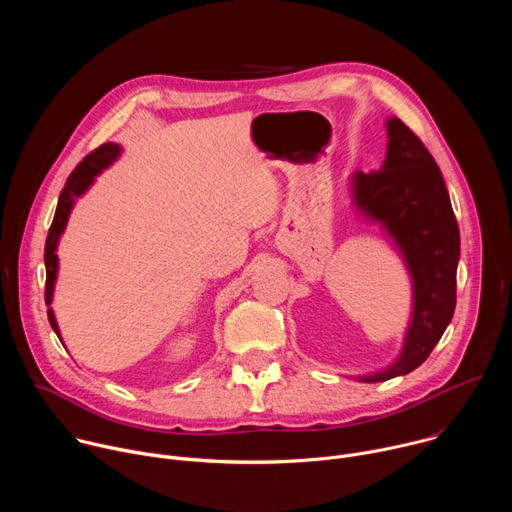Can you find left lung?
<instances>
[{
    "label": "left lung",
    "instance_id": "obj_1",
    "mask_svg": "<svg viewBox=\"0 0 512 512\" xmlns=\"http://www.w3.org/2000/svg\"><path fill=\"white\" fill-rule=\"evenodd\" d=\"M387 156L379 172H354L350 200L399 251L411 279V314L389 367L352 377L381 383L415 371L440 342L456 310L460 229L440 168L421 139L397 117L387 123Z\"/></svg>",
    "mask_w": 512,
    "mask_h": 512
}]
</instances>
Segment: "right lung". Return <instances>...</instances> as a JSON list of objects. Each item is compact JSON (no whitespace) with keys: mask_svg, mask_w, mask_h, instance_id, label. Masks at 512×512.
<instances>
[{"mask_svg":"<svg viewBox=\"0 0 512 512\" xmlns=\"http://www.w3.org/2000/svg\"><path fill=\"white\" fill-rule=\"evenodd\" d=\"M121 156V145L119 143H103L101 148H97L93 154H89L77 168L75 172H72L60 192V198H58V206H56V212H54V221L50 225V231H48V239H46V247H44V265H46V289H44V298H46V306H48V322L52 326V330L56 332V336L60 338V328L56 324V318H54V312L50 308L52 304V298H54V285H56V277H58V255H56V249H58V241L66 229V223H68V216L72 212V208H75V202L77 198H81L93 184H95V178L107 170L113 162H117ZM62 342V338H60Z\"/></svg>","mask_w":512,"mask_h":512,"instance_id":"right-lung-1","label":"right lung"}]
</instances>
